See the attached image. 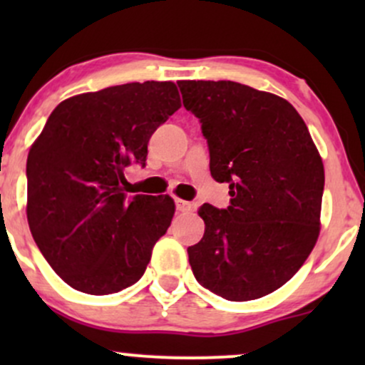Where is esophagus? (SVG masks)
I'll return each mask as SVG.
<instances>
[{
	"instance_id": "esophagus-1",
	"label": "esophagus",
	"mask_w": 365,
	"mask_h": 365,
	"mask_svg": "<svg viewBox=\"0 0 365 365\" xmlns=\"http://www.w3.org/2000/svg\"><path fill=\"white\" fill-rule=\"evenodd\" d=\"M175 206H177V211L180 212H187V211H192V202H187V200H182V199H177L175 200Z\"/></svg>"
}]
</instances>
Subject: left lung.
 Listing matches in <instances>:
<instances>
[{
  "label": "left lung",
  "mask_w": 365,
  "mask_h": 365,
  "mask_svg": "<svg viewBox=\"0 0 365 365\" xmlns=\"http://www.w3.org/2000/svg\"><path fill=\"white\" fill-rule=\"evenodd\" d=\"M200 121L230 206L199 207L206 232L188 247L195 279L232 302L261 299L297 271L319 237L324 168L307 125L278 96L232 81H180Z\"/></svg>",
  "instance_id": "8db88e82"
}]
</instances>
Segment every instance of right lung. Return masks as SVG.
Listing matches in <instances>:
<instances>
[{"label": "right lung", "mask_w": 365, "mask_h": 365, "mask_svg": "<svg viewBox=\"0 0 365 365\" xmlns=\"http://www.w3.org/2000/svg\"><path fill=\"white\" fill-rule=\"evenodd\" d=\"M173 82H132L54 108L27 158V220L66 284L110 295L137 283L175 215L170 195L127 197V166L178 108Z\"/></svg>", "instance_id": "obj_1"}]
</instances>
